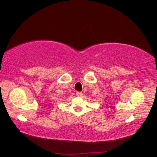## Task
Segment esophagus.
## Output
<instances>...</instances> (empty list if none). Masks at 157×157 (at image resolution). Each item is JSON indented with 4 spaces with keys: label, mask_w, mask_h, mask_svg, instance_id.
<instances>
[{
    "label": "esophagus",
    "mask_w": 157,
    "mask_h": 157,
    "mask_svg": "<svg viewBox=\"0 0 157 157\" xmlns=\"http://www.w3.org/2000/svg\"><path fill=\"white\" fill-rule=\"evenodd\" d=\"M76 95H77V96H78V97H82V93L80 92H77V94H76Z\"/></svg>",
    "instance_id": "esophagus-1"
}]
</instances>
